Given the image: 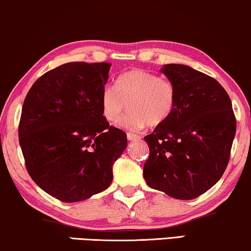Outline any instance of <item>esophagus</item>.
Instances as JSON below:
<instances>
[{"mask_svg":"<svg viewBox=\"0 0 251 251\" xmlns=\"http://www.w3.org/2000/svg\"><path fill=\"white\" fill-rule=\"evenodd\" d=\"M127 139L129 141H139L141 137L137 135V134H134V133H127Z\"/></svg>","mask_w":251,"mask_h":251,"instance_id":"esophagus-1","label":"esophagus"}]
</instances>
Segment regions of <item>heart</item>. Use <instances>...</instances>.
<instances>
[{"mask_svg": "<svg viewBox=\"0 0 251 251\" xmlns=\"http://www.w3.org/2000/svg\"><path fill=\"white\" fill-rule=\"evenodd\" d=\"M175 101L173 83L146 70L123 74L116 80V87L105 86L101 94L102 112L110 123L119 121L128 103L129 111L118 125L130 130L167 121L174 110Z\"/></svg>", "mask_w": 251, "mask_h": 251, "instance_id": "1", "label": "heart"}]
</instances>
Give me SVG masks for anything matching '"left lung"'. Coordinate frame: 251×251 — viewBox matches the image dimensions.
<instances>
[{
	"instance_id": "8db88e82",
	"label": "left lung",
	"mask_w": 251,
	"mask_h": 251,
	"mask_svg": "<svg viewBox=\"0 0 251 251\" xmlns=\"http://www.w3.org/2000/svg\"><path fill=\"white\" fill-rule=\"evenodd\" d=\"M160 72L175 87L167 121L144 141L150 149L143 167L147 184L179 200H191L220 181L230 160L236 122L231 99L206 74L169 63Z\"/></svg>"
}]
</instances>
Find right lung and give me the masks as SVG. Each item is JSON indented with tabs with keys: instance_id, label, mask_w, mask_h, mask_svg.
<instances>
[{
	"instance_id": "right-lung-1",
	"label": "right lung",
	"mask_w": 251,
	"mask_h": 251,
	"mask_svg": "<svg viewBox=\"0 0 251 251\" xmlns=\"http://www.w3.org/2000/svg\"><path fill=\"white\" fill-rule=\"evenodd\" d=\"M110 66L65 63L42 75L24 101L18 133L27 172L63 202L104 191L127 147L126 133L109 125L102 112Z\"/></svg>"
}]
</instances>
